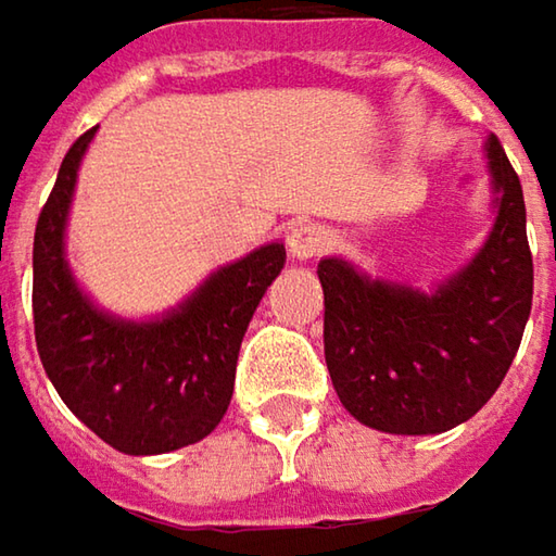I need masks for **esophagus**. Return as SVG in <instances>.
Listing matches in <instances>:
<instances>
[{
  "instance_id": "esophagus-1",
  "label": "esophagus",
  "mask_w": 556,
  "mask_h": 556,
  "mask_svg": "<svg viewBox=\"0 0 556 556\" xmlns=\"http://www.w3.org/2000/svg\"><path fill=\"white\" fill-rule=\"evenodd\" d=\"M286 248H289V257H292L295 264H305V261L318 257V254L328 248V231L321 226H312V223H308V226L289 228Z\"/></svg>"
}]
</instances>
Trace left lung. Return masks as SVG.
I'll use <instances>...</instances> for the list:
<instances>
[{"label":"left lung","instance_id":"left-lung-1","mask_svg":"<svg viewBox=\"0 0 556 556\" xmlns=\"http://www.w3.org/2000/svg\"><path fill=\"white\" fill-rule=\"evenodd\" d=\"M493 226L468 264L420 289L325 257V359L363 427L435 435L471 420L506 379L531 312L526 200L496 136L483 142Z\"/></svg>","mask_w":556,"mask_h":556}]
</instances>
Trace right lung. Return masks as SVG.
Returning <instances> with one entry per match:
<instances>
[{"label": "right lung", "mask_w": 556, "mask_h": 556, "mask_svg": "<svg viewBox=\"0 0 556 556\" xmlns=\"http://www.w3.org/2000/svg\"><path fill=\"white\" fill-rule=\"evenodd\" d=\"M98 127L66 152L34 231V337L47 379L94 435L124 455H165L219 427L235 363L286 244L267 241L213 270L155 318L101 308L66 257V226L81 159Z\"/></svg>", "instance_id": "right-lung-1"}]
</instances>
